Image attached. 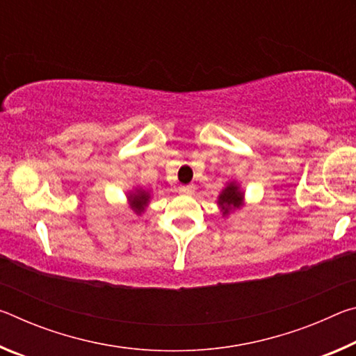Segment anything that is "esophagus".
<instances>
[{"label": "esophagus", "mask_w": 356, "mask_h": 356, "mask_svg": "<svg viewBox=\"0 0 356 356\" xmlns=\"http://www.w3.org/2000/svg\"><path fill=\"white\" fill-rule=\"evenodd\" d=\"M179 190H180V193H184V195H193V193H195V190H196V186L193 184L182 185Z\"/></svg>", "instance_id": "obj_1"}]
</instances>
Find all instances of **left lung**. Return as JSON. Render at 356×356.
I'll use <instances>...</instances> for the list:
<instances>
[{
  "label": "left lung",
  "instance_id": "obj_1",
  "mask_svg": "<svg viewBox=\"0 0 356 356\" xmlns=\"http://www.w3.org/2000/svg\"><path fill=\"white\" fill-rule=\"evenodd\" d=\"M243 200V193L238 190V186L236 184H229L225 190L221 191V195L218 197V204L221 206L222 215H227L232 209L240 207Z\"/></svg>",
  "mask_w": 356,
  "mask_h": 356
}]
</instances>
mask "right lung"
I'll return each instance as SVG.
<instances>
[{"instance_id": "1", "label": "right lung", "mask_w": 356, "mask_h": 356, "mask_svg": "<svg viewBox=\"0 0 356 356\" xmlns=\"http://www.w3.org/2000/svg\"><path fill=\"white\" fill-rule=\"evenodd\" d=\"M149 197L150 195L147 191L144 190H136L135 193H131L130 195V207L134 209V212L141 215L144 212V209L149 204Z\"/></svg>"}]
</instances>
